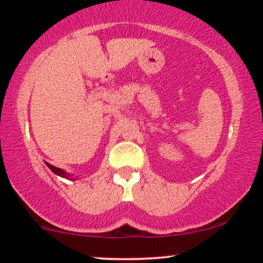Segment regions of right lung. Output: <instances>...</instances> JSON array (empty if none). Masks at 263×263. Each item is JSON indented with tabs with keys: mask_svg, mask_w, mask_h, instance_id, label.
<instances>
[{
	"mask_svg": "<svg viewBox=\"0 0 263 263\" xmlns=\"http://www.w3.org/2000/svg\"><path fill=\"white\" fill-rule=\"evenodd\" d=\"M47 165H48V167H49V170H50V171L54 172V173H55V174H58V176H62V177H68V174H66L64 171H62V170H59V168L54 167V165L49 164V163H47Z\"/></svg>",
	"mask_w": 263,
	"mask_h": 263,
	"instance_id": "add662e5",
	"label": "right lung"
}]
</instances>
